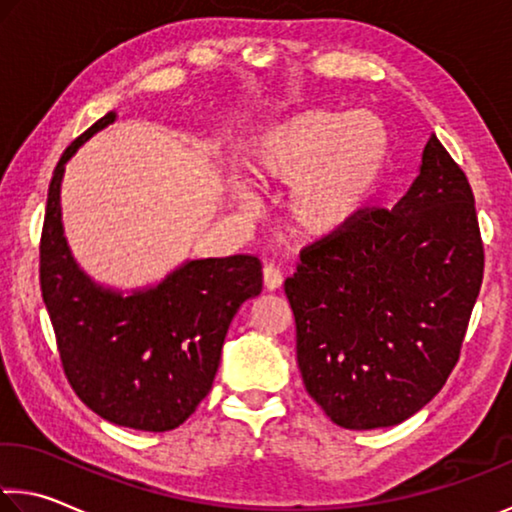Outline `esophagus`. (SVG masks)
<instances>
[{"instance_id":"esophagus-1","label":"esophagus","mask_w":512,"mask_h":512,"mask_svg":"<svg viewBox=\"0 0 512 512\" xmlns=\"http://www.w3.org/2000/svg\"><path fill=\"white\" fill-rule=\"evenodd\" d=\"M264 287L269 291H275L282 287V271L275 264L264 266Z\"/></svg>"}]
</instances>
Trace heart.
<instances>
[{
    "label": "heart",
    "mask_w": 512,
    "mask_h": 512,
    "mask_svg": "<svg viewBox=\"0 0 512 512\" xmlns=\"http://www.w3.org/2000/svg\"><path fill=\"white\" fill-rule=\"evenodd\" d=\"M392 136L369 111H300L257 136L248 175L269 191H291L289 223L300 237L323 239L346 230L383 184ZM248 205L250 193L239 186Z\"/></svg>",
    "instance_id": "b5f03b06"
}]
</instances>
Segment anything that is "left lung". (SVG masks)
Masks as SVG:
<instances>
[{
	"instance_id": "1",
	"label": "left lung",
	"mask_w": 512,
	"mask_h": 512,
	"mask_svg": "<svg viewBox=\"0 0 512 512\" xmlns=\"http://www.w3.org/2000/svg\"><path fill=\"white\" fill-rule=\"evenodd\" d=\"M483 266L472 186L431 136L392 209L312 241L285 280L307 394L348 431L415 415L456 367Z\"/></svg>"
}]
</instances>
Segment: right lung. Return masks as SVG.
Returning <instances> with one entry per match:
<instances>
[{
	"instance_id": "obj_1",
	"label": "right lung",
	"mask_w": 512,
	"mask_h": 512,
	"mask_svg": "<svg viewBox=\"0 0 512 512\" xmlns=\"http://www.w3.org/2000/svg\"><path fill=\"white\" fill-rule=\"evenodd\" d=\"M97 120L54 168L40 234V291L63 371L75 394L111 424L164 433L189 419L212 389L227 328L262 291L255 255L191 259L157 287L123 296L79 271L61 225V177Z\"/></svg>"
}]
</instances>
